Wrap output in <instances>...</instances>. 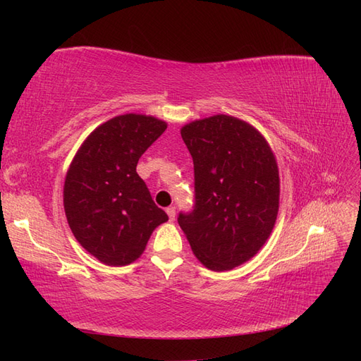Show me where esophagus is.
<instances>
[{"label":"esophagus","mask_w":361,"mask_h":361,"mask_svg":"<svg viewBox=\"0 0 361 361\" xmlns=\"http://www.w3.org/2000/svg\"><path fill=\"white\" fill-rule=\"evenodd\" d=\"M166 212H167V215H169V218H170V221H173L174 216H176V209H174L173 206H170V207H167Z\"/></svg>","instance_id":"34e87169"}]
</instances>
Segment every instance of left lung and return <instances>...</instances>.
Here are the masks:
<instances>
[{"label":"left lung","mask_w":361,"mask_h":361,"mask_svg":"<svg viewBox=\"0 0 361 361\" xmlns=\"http://www.w3.org/2000/svg\"><path fill=\"white\" fill-rule=\"evenodd\" d=\"M194 164V206L178 223L202 264L228 271L267 243L279 212L274 155L253 126L218 114L180 129Z\"/></svg>","instance_id":"left-lung-1"}]
</instances>
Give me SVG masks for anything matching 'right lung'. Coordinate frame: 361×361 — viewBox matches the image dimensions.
Instances as JSON below:
<instances>
[{
    "label": "right lung",
    "instance_id": "right-lung-1",
    "mask_svg": "<svg viewBox=\"0 0 361 361\" xmlns=\"http://www.w3.org/2000/svg\"><path fill=\"white\" fill-rule=\"evenodd\" d=\"M167 129L150 116L123 114L87 137L64 182V212L73 236L106 265L138 259L155 227L169 220L137 174L140 157Z\"/></svg>",
    "mask_w": 361,
    "mask_h": 361
}]
</instances>
